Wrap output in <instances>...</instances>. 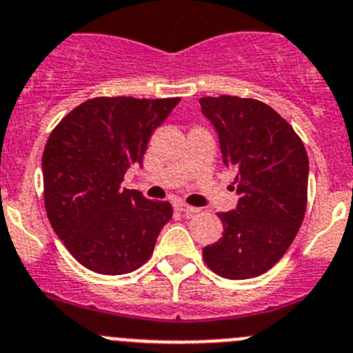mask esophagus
<instances>
[{
	"label": "esophagus",
	"mask_w": 353,
	"mask_h": 353,
	"mask_svg": "<svg viewBox=\"0 0 353 353\" xmlns=\"http://www.w3.org/2000/svg\"><path fill=\"white\" fill-rule=\"evenodd\" d=\"M176 209H177V211H179V212H183V214H195V212L200 211L199 208H192V205L183 204V202H177Z\"/></svg>",
	"instance_id": "esophagus-1"
}]
</instances>
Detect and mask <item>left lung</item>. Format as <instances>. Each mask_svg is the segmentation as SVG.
Listing matches in <instances>:
<instances>
[{
    "instance_id": "obj_1",
    "label": "left lung",
    "mask_w": 353,
    "mask_h": 353,
    "mask_svg": "<svg viewBox=\"0 0 353 353\" xmlns=\"http://www.w3.org/2000/svg\"><path fill=\"white\" fill-rule=\"evenodd\" d=\"M214 126L227 169L236 172L239 202L220 212L223 237L205 246L208 268L248 279L274 265L299 232L307 202L306 149L274 109L253 98H200Z\"/></svg>"
}]
</instances>
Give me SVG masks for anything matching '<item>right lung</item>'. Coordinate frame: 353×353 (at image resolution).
Returning a JSON list of instances; mask_svg holds the SVG:
<instances>
[{"label": "right lung", "instance_id": "right-lung-1", "mask_svg": "<svg viewBox=\"0 0 353 353\" xmlns=\"http://www.w3.org/2000/svg\"><path fill=\"white\" fill-rule=\"evenodd\" d=\"M181 98L98 97L75 107L49 135L43 200L54 232L84 268L126 274L153 255L172 218L169 202L121 188L148 142Z\"/></svg>", "mask_w": 353, "mask_h": 353}]
</instances>
